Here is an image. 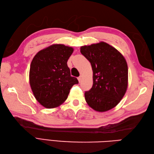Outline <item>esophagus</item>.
Masks as SVG:
<instances>
[{"label":"esophagus","mask_w":154,"mask_h":154,"mask_svg":"<svg viewBox=\"0 0 154 154\" xmlns=\"http://www.w3.org/2000/svg\"><path fill=\"white\" fill-rule=\"evenodd\" d=\"M81 80H82V77L80 76V77H78V81H79V83L81 82Z\"/></svg>","instance_id":"34e87169"}]
</instances>
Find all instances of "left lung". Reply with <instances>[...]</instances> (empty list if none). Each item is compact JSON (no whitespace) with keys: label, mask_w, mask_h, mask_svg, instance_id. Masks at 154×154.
<instances>
[{"label":"left lung","mask_w":154,"mask_h":154,"mask_svg":"<svg viewBox=\"0 0 154 154\" xmlns=\"http://www.w3.org/2000/svg\"><path fill=\"white\" fill-rule=\"evenodd\" d=\"M93 71L92 88L85 92L89 105L99 112L112 109L120 103L128 87V65L120 52L105 42L81 47Z\"/></svg>","instance_id":"obj_1"}]
</instances>
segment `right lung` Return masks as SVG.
<instances>
[{
    "instance_id": "obj_1",
    "label": "right lung",
    "mask_w": 154,
    "mask_h": 154,
    "mask_svg": "<svg viewBox=\"0 0 154 154\" xmlns=\"http://www.w3.org/2000/svg\"><path fill=\"white\" fill-rule=\"evenodd\" d=\"M73 51L71 47L55 44L41 50L32 61L30 84L42 106L55 108L67 99L70 89L79 81L71 76L67 62Z\"/></svg>"
}]
</instances>
